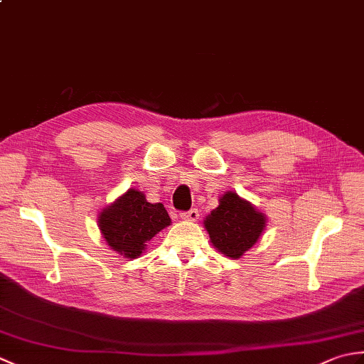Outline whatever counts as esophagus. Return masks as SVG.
Segmentation results:
<instances>
[{"label": "esophagus", "instance_id": "34e87169", "mask_svg": "<svg viewBox=\"0 0 364 364\" xmlns=\"http://www.w3.org/2000/svg\"><path fill=\"white\" fill-rule=\"evenodd\" d=\"M180 218L183 219V220H197L198 219V211L196 210V208H192V210H189V211H183V213H180Z\"/></svg>", "mask_w": 364, "mask_h": 364}]
</instances>
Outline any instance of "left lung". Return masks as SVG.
<instances>
[{
    "label": "left lung",
    "mask_w": 364,
    "mask_h": 364,
    "mask_svg": "<svg viewBox=\"0 0 364 364\" xmlns=\"http://www.w3.org/2000/svg\"><path fill=\"white\" fill-rule=\"evenodd\" d=\"M266 218L235 192H227L205 220L213 245L230 258H241L258 241Z\"/></svg>",
    "instance_id": "obj_1"
}]
</instances>
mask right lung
<instances>
[{
	"mask_svg": "<svg viewBox=\"0 0 364 364\" xmlns=\"http://www.w3.org/2000/svg\"><path fill=\"white\" fill-rule=\"evenodd\" d=\"M100 230L115 252L125 258H136L145 250V242L170 225L162 203H149L142 192L129 189L117 202L103 210Z\"/></svg>",
	"mask_w": 364,
	"mask_h": 364,
	"instance_id": "1",
	"label": "right lung"
}]
</instances>
